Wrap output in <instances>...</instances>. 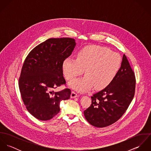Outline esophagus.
Segmentation results:
<instances>
[{
    "instance_id": "34e87169",
    "label": "esophagus",
    "mask_w": 151,
    "mask_h": 151,
    "mask_svg": "<svg viewBox=\"0 0 151 151\" xmlns=\"http://www.w3.org/2000/svg\"><path fill=\"white\" fill-rule=\"evenodd\" d=\"M77 96H78V95L76 92H75L74 91L71 92V98H75Z\"/></svg>"
}]
</instances>
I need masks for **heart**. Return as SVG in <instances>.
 <instances>
[{
    "label": "heart",
    "mask_w": 151,
    "mask_h": 151,
    "mask_svg": "<svg viewBox=\"0 0 151 151\" xmlns=\"http://www.w3.org/2000/svg\"><path fill=\"white\" fill-rule=\"evenodd\" d=\"M120 55L109 49L96 45L83 48L77 59L67 58L63 63L66 79L71 81L81 75L86 76L69 83V86L78 92H86L93 86L96 90L105 88L113 81L121 66Z\"/></svg>",
    "instance_id": "obj_1"
}]
</instances>
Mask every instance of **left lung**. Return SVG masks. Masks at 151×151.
Returning <instances> with one entry per match:
<instances>
[{
    "mask_svg": "<svg viewBox=\"0 0 151 151\" xmlns=\"http://www.w3.org/2000/svg\"><path fill=\"white\" fill-rule=\"evenodd\" d=\"M135 76L125 55L113 81L91 96V106L84 111L86 120L96 127H105L117 122L131 104L135 89Z\"/></svg>",
    "mask_w": 151,
    "mask_h": 151,
    "instance_id": "1",
    "label": "left lung"
}]
</instances>
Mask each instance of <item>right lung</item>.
Segmentation results:
<instances>
[{"mask_svg":"<svg viewBox=\"0 0 151 151\" xmlns=\"http://www.w3.org/2000/svg\"><path fill=\"white\" fill-rule=\"evenodd\" d=\"M75 46L73 38H50L35 47L26 57L19 86L24 104L37 119H51L59 112L60 101L70 98L69 88L53 90L65 86L63 63Z\"/></svg>","mask_w":151,"mask_h":151,"instance_id":"obj_1","label":"right lung"}]
</instances>
